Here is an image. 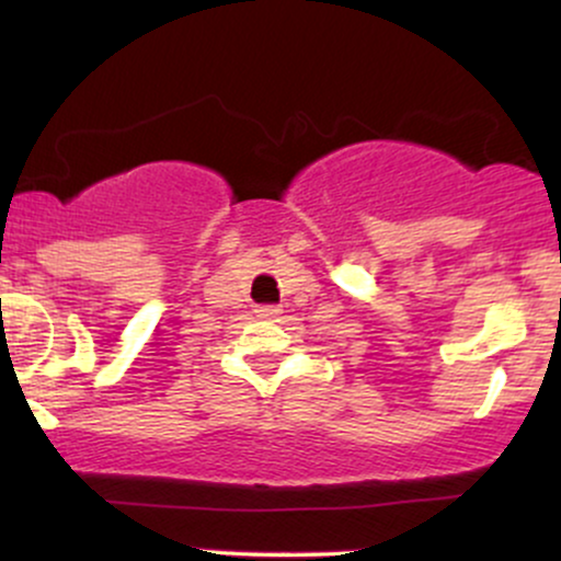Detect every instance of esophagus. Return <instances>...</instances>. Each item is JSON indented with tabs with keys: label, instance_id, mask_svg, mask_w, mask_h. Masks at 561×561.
I'll return each instance as SVG.
<instances>
[{
	"label": "esophagus",
	"instance_id": "34e87169",
	"mask_svg": "<svg viewBox=\"0 0 561 561\" xmlns=\"http://www.w3.org/2000/svg\"><path fill=\"white\" fill-rule=\"evenodd\" d=\"M255 317L274 321V319L282 317V308L279 306H259V308H255Z\"/></svg>",
	"mask_w": 561,
	"mask_h": 561
}]
</instances>
